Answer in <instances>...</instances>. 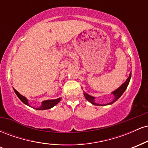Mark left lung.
Masks as SVG:
<instances>
[{"mask_svg": "<svg viewBox=\"0 0 148 148\" xmlns=\"http://www.w3.org/2000/svg\"><path fill=\"white\" fill-rule=\"evenodd\" d=\"M131 76H132V73H130V76H129V77L127 78L126 81H125V82L123 84H122V86H120V87H119L118 89L116 90L113 92V93H112V94L114 95V99H113V101H111L110 103H106V104H102V105L99 104V103H97L95 102V97H93L89 95H88L87 93H84L85 98H86V99H87L88 101H90V102L91 103H92V104H94V105H97V106H105V105L112 104V103H113L115 102V101H116L117 100H118L119 98L121 97L122 95H123L124 93V92L125 91V90L127 89V86H128L129 83H130Z\"/></svg>", "mask_w": 148, "mask_h": 148, "instance_id": "1", "label": "left lung"}]
</instances>
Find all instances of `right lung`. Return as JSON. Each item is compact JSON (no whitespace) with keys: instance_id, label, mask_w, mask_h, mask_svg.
Masks as SVG:
<instances>
[{"instance_id":"obj_1","label":"right lung","mask_w":148,"mask_h":148,"mask_svg":"<svg viewBox=\"0 0 148 148\" xmlns=\"http://www.w3.org/2000/svg\"><path fill=\"white\" fill-rule=\"evenodd\" d=\"M13 89H14V92L16 93V95H17V97L19 98L20 100H21L22 102L24 103L25 104L28 105V106H29V103H28V99H27L25 97H23V95H21V94H19V93H18V92L16 91L14 88H13ZM60 99H61V98L60 97V98H58V99H56L46 100V101H42V104L41 106L39 107V108H36L35 109H37V110L49 109V108H52V107H53L55 105H56L57 103L60 101Z\"/></svg>"}]
</instances>
